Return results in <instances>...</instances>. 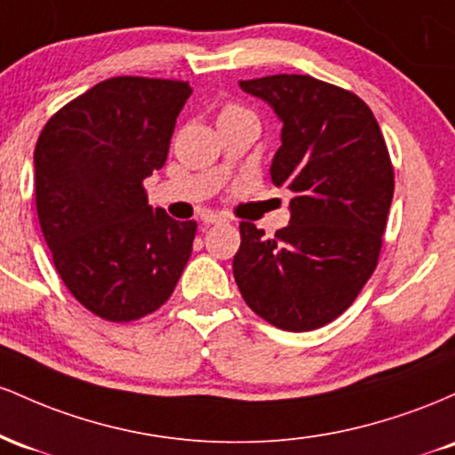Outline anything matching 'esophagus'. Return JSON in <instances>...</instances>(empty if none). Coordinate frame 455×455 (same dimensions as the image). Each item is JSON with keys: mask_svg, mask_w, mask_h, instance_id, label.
Returning a JSON list of instances; mask_svg holds the SVG:
<instances>
[{"mask_svg": "<svg viewBox=\"0 0 455 455\" xmlns=\"http://www.w3.org/2000/svg\"><path fill=\"white\" fill-rule=\"evenodd\" d=\"M201 220L205 222V224H216V222H222V220H227V218L220 216V213H216V212H210V210H205V212L201 213Z\"/></svg>", "mask_w": 455, "mask_h": 455, "instance_id": "34e87169", "label": "esophagus"}]
</instances>
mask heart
<instances>
[{"label": "heart", "instance_id": "1", "mask_svg": "<svg viewBox=\"0 0 455 455\" xmlns=\"http://www.w3.org/2000/svg\"><path fill=\"white\" fill-rule=\"evenodd\" d=\"M224 111H237V108H235V107H228V108H224Z\"/></svg>", "mask_w": 455, "mask_h": 455}]
</instances>
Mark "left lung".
Here are the masks:
<instances>
[{
	"label": "left lung",
	"instance_id": "left-lung-1",
	"mask_svg": "<svg viewBox=\"0 0 455 455\" xmlns=\"http://www.w3.org/2000/svg\"><path fill=\"white\" fill-rule=\"evenodd\" d=\"M282 122L271 181L293 192L291 222L265 237L239 224L233 275L250 310L284 331L338 318L377 269L394 166L362 98L307 75L239 81Z\"/></svg>",
	"mask_w": 455,
	"mask_h": 455
}]
</instances>
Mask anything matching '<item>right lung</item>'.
Here are the masks:
<instances>
[{
  "instance_id": "1",
  "label": "right lung",
  "mask_w": 455,
  "mask_h": 455,
  "mask_svg": "<svg viewBox=\"0 0 455 455\" xmlns=\"http://www.w3.org/2000/svg\"><path fill=\"white\" fill-rule=\"evenodd\" d=\"M186 81L115 76L61 107L34 151L36 210L60 278L96 316L151 315L181 278L196 222L148 203L164 166Z\"/></svg>"
}]
</instances>
